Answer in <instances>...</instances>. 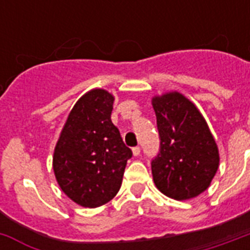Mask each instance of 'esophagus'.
<instances>
[{"instance_id": "obj_1", "label": "esophagus", "mask_w": 250, "mask_h": 250, "mask_svg": "<svg viewBox=\"0 0 250 250\" xmlns=\"http://www.w3.org/2000/svg\"><path fill=\"white\" fill-rule=\"evenodd\" d=\"M132 153L135 157L140 156V148H139V146H135V148L132 149Z\"/></svg>"}]
</instances>
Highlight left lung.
<instances>
[{"mask_svg":"<svg viewBox=\"0 0 250 250\" xmlns=\"http://www.w3.org/2000/svg\"><path fill=\"white\" fill-rule=\"evenodd\" d=\"M161 149L152 161L158 189L178 201L197 197L209 188L219 167V150L205 118L176 90L152 98Z\"/></svg>","mask_w":250,"mask_h":250,"instance_id":"8db88e82","label":"left lung"}]
</instances>
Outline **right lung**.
<instances>
[{"label": "right lung", "instance_id": "obj_1", "mask_svg": "<svg viewBox=\"0 0 250 250\" xmlns=\"http://www.w3.org/2000/svg\"><path fill=\"white\" fill-rule=\"evenodd\" d=\"M114 96L92 89L78 100L53 154V170L63 193L83 208L113 200L122 186L131 149L111 122Z\"/></svg>", "mask_w": 250, "mask_h": 250}]
</instances>
